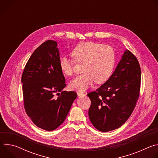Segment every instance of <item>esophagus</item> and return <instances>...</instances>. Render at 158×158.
<instances>
[{"label":"esophagus","mask_w":158,"mask_h":158,"mask_svg":"<svg viewBox=\"0 0 158 158\" xmlns=\"http://www.w3.org/2000/svg\"><path fill=\"white\" fill-rule=\"evenodd\" d=\"M85 94H84V93H77V96H84Z\"/></svg>","instance_id":"1"}]
</instances>
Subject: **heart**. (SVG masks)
Instances as JSON below:
<instances>
[{
	"instance_id": "1",
	"label": "heart",
	"mask_w": 158,
	"mask_h": 158,
	"mask_svg": "<svg viewBox=\"0 0 158 158\" xmlns=\"http://www.w3.org/2000/svg\"><path fill=\"white\" fill-rule=\"evenodd\" d=\"M76 61L84 63L82 72L70 82V87L76 91H84L95 82L101 84L110 77L115 65V54L112 48L93 42L79 43L72 51ZM74 60L65 56L59 59V67L62 73L72 76Z\"/></svg>"
}]
</instances>
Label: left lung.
<instances>
[{
    "label": "left lung",
    "mask_w": 158,
    "mask_h": 158,
    "mask_svg": "<svg viewBox=\"0 0 158 158\" xmlns=\"http://www.w3.org/2000/svg\"><path fill=\"white\" fill-rule=\"evenodd\" d=\"M141 75L138 59L125 49L110 78L87 94L91 101L89 118L98 130H114L128 119L139 95Z\"/></svg>",
    "instance_id": "1"
}]
</instances>
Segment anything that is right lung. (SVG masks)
I'll list each match as a JSON object with an SVG mask.
<instances>
[{"instance_id": "add662e5", "label": "right lung", "mask_w": 158, "mask_h": 158, "mask_svg": "<svg viewBox=\"0 0 158 158\" xmlns=\"http://www.w3.org/2000/svg\"><path fill=\"white\" fill-rule=\"evenodd\" d=\"M59 59L57 42L46 41L32 53L21 79L26 113L35 125L49 131L65 121L77 96L74 91H63L65 79Z\"/></svg>"}]
</instances>
